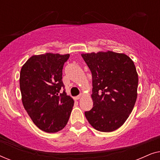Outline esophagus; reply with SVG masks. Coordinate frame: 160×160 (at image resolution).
I'll return each instance as SVG.
<instances>
[{
    "label": "esophagus",
    "instance_id": "34e87169",
    "mask_svg": "<svg viewBox=\"0 0 160 160\" xmlns=\"http://www.w3.org/2000/svg\"><path fill=\"white\" fill-rule=\"evenodd\" d=\"M81 97H82V95H78V96H76V97L74 98V100H78V99H80Z\"/></svg>",
    "mask_w": 160,
    "mask_h": 160
}]
</instances>
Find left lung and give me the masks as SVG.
<instances>
[{
  "label": "left lung",
  "mask_w": 160,
  "mask_h": 160,
  "mask_svg": "<svg viewBox=\"0 0 160 160\" xmlns=\"http://www.w3.org/2000/svg\"><path fill=\"white\" fill-rule=\"evenodd\" d=\"M92 76L93 107L84 114L100 132H112L123 124L137 99L138 76L132 60L113 52L82 54Z\"/></svg>",
  "instance_id": "left-lung-1"
}]
</instances>
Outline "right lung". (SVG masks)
<instances>
[{
  "label": "right lung",
  "mask_w": 160,
  "mask_h": 160,
  "mask_svg": "<svg viewBox=\"0 0 160 160\" xmlns=\"http://www.w3.org/2000/svg\"><path fill=\"white\" fill-rule=\"evenodd\" d=\"M69 57L51 53L34 55L21 69L19 86L24 108L44 132L61 130L71 115L74 101L67 95L62 80L63 65Z\"/></svg>",
  "instance_id": "obj_1"
}]
</instances>
